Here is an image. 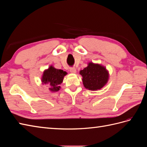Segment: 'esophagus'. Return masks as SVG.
<instances>
[{
  "label": "esophagus",
  "mask_w": 147,
  "mask_h": 147,
  "mask_svg": "<svg viewBox=\"0 0 147 147\" xmlns=\"http://www.w3.org/2000/svg\"><path fill=\"white\" fill-rule=\"evenodd\" d=\"M70 71L71 73L75 74V73H76L77 70H76V69L75 67H71V68H70Z\"/></svg>",
  "instance_id": "esophagus-1"
}]
</instances>
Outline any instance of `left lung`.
<instances>
[{
  "mask_svg": "<svg viewBox=\"0 0 147 147\" xmlns=\"http://www.w3.org/2000/svg\"><path fill=\"white\" fill-rule=\"evenodd\" d=\"M84 87L88 90H99L108 81L109 74L105 67L98 64L89 63L88 65L80 71Z\"/></svg>",
  "mask_w": 147,
  "mask_h": 147,
  "instance_id": "obj_1",
  "label": "left lung"
}]
</instances>
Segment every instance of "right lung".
<instances>
[{
	"mask_svg": "<svg viewBox=\"0 0 147 147\" xmlns=\"http://www.w3.org/2000/svg\"><path fill=\"white\" fill-rule=\"evenodd\" d=\"M66 74V71L62 70L56 69L51 66L44 72L42 79V82L43 84H48L51 86V88H49L51 91H59L60 88L59 85L62 83L63 77Z\"/></svg>",
	"mask_w": 147,
	"mask_h": 147,
	"instance_id": "add662e5",
	"label": "right lung"
}]
</instances>
